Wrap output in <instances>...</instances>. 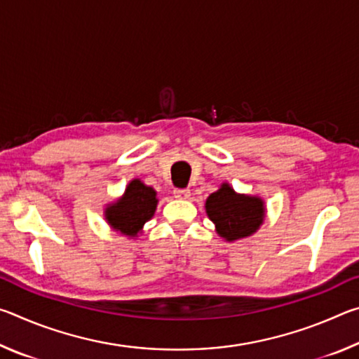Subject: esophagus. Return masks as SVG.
<instances>
[{
  "label": "esophagus",
  "instance_id": "esophagus-1",
  "mask_svg": "<svg viewBox=\"0 0 359 359\" xmlns=\"http://www.w3.org/2000/svg\"><path fill=\"white\" fill-rule=\"evenodd\" d=\"M174 196L177 199H188L190 198V190H187V188H175Z\"/></svg>",
  "mask_w": 359,
  "mask_h": 359
}]
</instances>
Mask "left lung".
Masks as SVG:
<instances>
[{
	"mask_svg": "<svg viewBox=\"0 0 359 359\" xmlns=\"http://www.w3.org/2000/svg\"><path fill=\"white\" fill-rule=\"evenodd\" d=\"M205 214L215 224V233L226 242L253 236L264 223V199L238 193L228 182L205 199Z\"/></svg>",
	"mask_w": 359,
	"mask_h": 359,
	"instance_id": "1",
	"label": "left lung"
}]
</instances>
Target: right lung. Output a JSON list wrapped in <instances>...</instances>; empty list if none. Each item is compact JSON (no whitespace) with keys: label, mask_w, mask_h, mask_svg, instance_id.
<instances>
[{"label":"right lung","mask_w":359,"mask_h":359,"mask_svg":"<svg viewBox=\"0 0 359 359\" xmlns=\"http://www.w3.org/2000/svg\"><path fill=\"white\" fill-rule=\"evenodd\" d=\"M156 205L155 188L145 185L141 179H133L120 198L106 204L104 218L115 233L135 239L154 217Z\"/></svg>","instance_id":"1"}]
</instances>
